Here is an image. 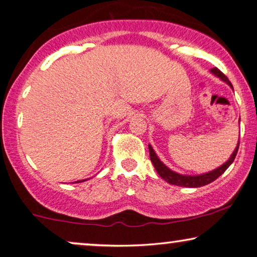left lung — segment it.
Here are the masks:
<instances>
[{
    "label": "left lung",
    "instance_id": "left-lung-1",
    "mask_svg": "<svg viewBox=\"0 0 257 257\" xmlns=\"http://www.w3.org/2000/svg\"><path fill=\"white\" fill-rule=\"evenodd\" d=\"M210 72H212L214 76L219 77L221 80H223L224 83H227L228 85H229L231 89H233V85H231L229 79H228L227 77L224 76L219 69H217V68L210 69ZM237 150H238V143H237L236 147H235L234 152L231 153V156L229 157V159H228L224 164L221 165L220 167L215 168V170L207 172V173H202V174L186 175V174L177 173V172L172 171L171 168H168L166 165H165L163 161H161L159 158H158L157 153L154 152L153 147L149 145L151 161H152L153 166H154V168H156V171L158 172V174H159L160 177L164 179V180H166L168 184L175 185V186H181V187H188V188L202 187V186L208 185V184H210V182H213L214 180H216V179L219 178L221 174H223L224 171H226L227 168L229 167L231 164H233L235 157H236Z\"/></svg>",
    "mask_w": 257,
    "mask_h": 257
}]
</instances>
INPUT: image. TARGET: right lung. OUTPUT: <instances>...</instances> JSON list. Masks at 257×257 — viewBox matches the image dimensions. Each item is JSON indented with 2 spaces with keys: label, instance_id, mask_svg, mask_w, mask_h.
I'll use <instances>...</instances> for the list:
<instances>
[{
  "label": "right lung",
  "instance_id": "right-lung-1",
  "mask_svg": "<svg viewBox=\"0 0 257 257\" xmlns=\"http://www.w3.org/2000/svg\"><path fill=\"white\" fill-rule=\"evenodd\" d=\"M82 181H85V180H78L77 182H82Z\"/></svg>",
  "mask_w": 257,
  "mask_h": 257
}]
</instances>
